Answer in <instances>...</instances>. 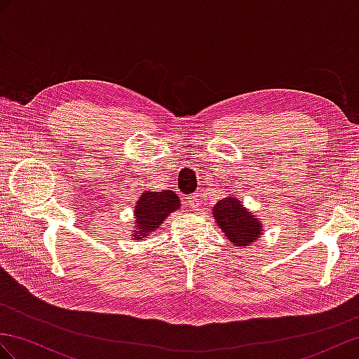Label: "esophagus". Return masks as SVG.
Listing matches in <instances>:
<instances>
[{
    "instance_id": "34e87169",
    "label": "esophagus",
    "mask_w": 359,
    "mask_h": 359,
    "mask_svg": "<svg viewBox=\"0 0 359 359\" xmlns=\"http://www.w3.org/2000/svg\"><path fill=\"white\" fill-rule=\"evenodd\" d=\"M187 203H188V206H189L191 210H196V209H198V206H200V200H198L197 196H189V197L187 198Z\"/></svg>"
}]
</instances>
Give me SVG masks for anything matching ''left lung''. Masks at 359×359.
<instances>
[{
	"instance_id": "left-lung-1",
	"label": "left lung",
	"mask_w": 359,
	"mask_h": 359,
	"mask_svg": "<svg viewBox=\"0 0 359 359\" xmlns=\"http://www.w3.org/2000/svg\"><path fill=\"white\" fill-rule=\"evenodd\" d=\"M212 214L226 236L236 245L245 247L261 233L259 219L247 212L241 201L236 198L229 197L219 200L214 206Z\"/></svg>"
}]
</instances>
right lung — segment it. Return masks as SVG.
I'll return each instance as SVG.
<instances>
[{
  "label": "right lung",
  "instance_id": "1",
  "mask_svg": "<svg viewBox=\"0 0 359 359\" xmlns=\"http://www.w3.org/2000/svg\"><path fill=\"white\" fill-rule=\"evenodd\" d=\"M179 197L172 191H161V192H150L145 191L140 201L136 203L135 214H136V236L141 240L142 236H147L156 227H159L161 223L167 218L172 210L179 209Z\"/></svg>",
  "mask_w": 359,
  "mask_h": 359
}]
</instances>
